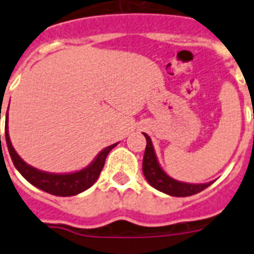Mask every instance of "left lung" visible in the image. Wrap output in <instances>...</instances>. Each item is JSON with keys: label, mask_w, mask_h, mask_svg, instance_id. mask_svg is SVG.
Masks as SVG:
<instances>
[{"label": "left lung", "mask_w": 254, "mask_h": 254, "mask_svg": "<svg viewBox=\"0 0 254 254\" xmlns=\"http://www.w3.org/2000/svg\"><path fill=\"white\" fill-rule=\"evenodd\" d=\"M143 135H145L147 143H146L145 155H143L142 170H143V175H145L148 184L152 188H155L156 190L163 191L168 195H174V197H188V195L197 194L213 184V181L203 183V184H190V183H184V181L172 179L160 167L154 146H152L151 138L146 133H143Z\"/></svg>", "instance_id": "8db88e82"}]
</instances>
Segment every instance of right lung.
Instances as JSON below:
<instances>
[{
    "label": "right lung",
    "mask_w": 254,
    "mask_h": 254,
    "mask_svg": "<svg viewBox=\"0 0 254 254\" xmlns=\"http://www.w3.org/2000/svg\"><path fill=\"white\" fill-rule=\"evenodd\" d=\"M7 111H9V108H7ZM5 138L11 160H13L16 170L19 171V174L30 184L39 188L40 190H44L53 195H61V197L79 194V193L84 191L90 187H92L95 184V181L98 180L100 172H102L107 155L117 145V143H115V145L103 148L102 151L95 156V159L87 167H84L83 170L77 171V172H69V174H51V172L40 171L38 168H35V167L30 166V164H27L18 155V152L14 150L11 141H10L9 127H7V112H6L5 121Z\"/></svg>",
    "instance_id": "obj_1"
}]
</instances>
